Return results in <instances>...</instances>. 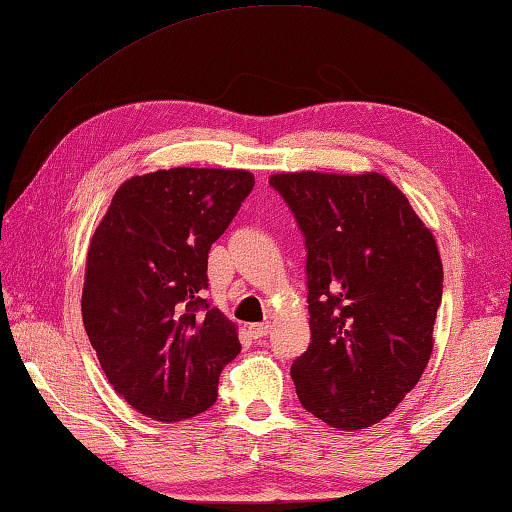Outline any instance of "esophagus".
I'll return each mask as SVG.
<instances>
[{"mask_svg": "<svg viewBox=\"0 0 512 512\" xmlns=\"http://www.w3.org/2000/svg\"><path fill=\"white\" fill-rule=\"evenodd\" d=\"M269 330H271L269 323H253V326H248V332L253 339H264L269 335Z\"/></svg>", "mask_w": 512, "mask_h": 512, "instance_id": "obj_1", "label": "esophagus"}]
</instances>
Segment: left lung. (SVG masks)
Wrapping results in <instances>:
<instances>
[{
    "mask_svg": "<svg viewBox=\"0 0 512 512\" xmlns=\"http://www.w3.org/2000/svg\"><path fill=\"white\" fill-rule=\"evenodd\" d=\"M269 184L307 248L312 342L291 364L303 408L339 431L385 419L433 353L442 259L433 232L380 173H278Z\"/></svg>",
    "mask_w": 512,
    "mask_h": 512,
    "instance_id": "obj_1",
    "label": "left lung"
}]
</instances>
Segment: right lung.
Segmentation results:
<instances>
[{"label":"right lung","instance_id":"obj_1","mask_svg":"<svg viewBox=\"0 0 512 512\" xmlns=\"http://www.w3.org/2000/svg\"><path fill=\"white\" fill-rule=\"evenodd\" d=\"M248 170L170 168L113 196L86 257L81 314L118 396L157 421L212 408L241 351L237 326L202 298L207 255L253 191Z\"/></svg>","mask_w":512,"mask_h":512}]
</instances>
